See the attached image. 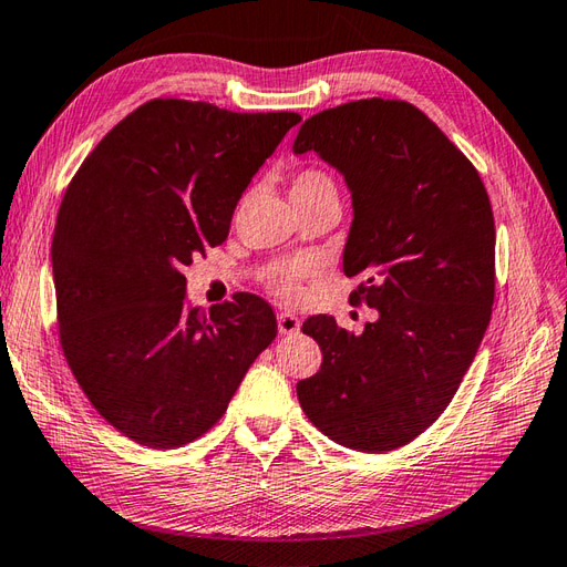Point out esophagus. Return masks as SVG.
Returning a JSON list of instances; mask_svg holds the SVG:
<instances>
[{
	"instance_id": "34e87169",
	"label": "esophagus",
	"mask_w": 567,
	"mask_h": 567,
	"mask_svg": "<svg viewBox=\"0 0 567 567\" xmlns=\"http://www.w3.org/2000/svg\"><path fill=\"white\" fill-rule=\"evenodd\" d=\"M299 328H301V321L297 319L295 313L282 311V313L278 316V331H280L282 336H295V333H299Z\"/></svg>"
}]
</instances>
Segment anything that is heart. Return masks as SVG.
Segmentation results:
<instances>
[{"label": "heart", "instance_id": "obj_1", "mask_svg": "<svg viewBox=\"0 0 567 567\" xmlns=\"http://www.w3.org/2000/svg\"><path fill=\"white\" fill-rule=\"evenodd\" d=\"M319 193H336L333 178L321 168L299 171L292 181V197H307V195H319ZM309 270H313V262H307V260L289 268H278L272 272V287L285 297H295L297 278L301 272H309Z\"/></svg>", "mask_w": 567, "mask_h": 567}]
</instances>
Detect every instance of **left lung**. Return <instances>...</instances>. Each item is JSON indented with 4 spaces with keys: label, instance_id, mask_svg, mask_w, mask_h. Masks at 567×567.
Listing matches in <instances>:
<instances>
[{
    "label": "left lung",
    "instance_id": "1",
    "mask_svg": "<svg viewBox=\"0 0 567 567\" xmlns=\"http://www.w3.org/2000/svg\"><path fill=\"white\" fill-rule=\"evenodd\" d=\"M292 150L343 174L352 195L343 270L362 278L350 301L379 311L360 336L333 316L305 321L323 362L297 384L301 411L348 450H399L450 405L491 323L488 193L462 150L405 101L316 113Z\"/></svg>",
    "mask_w": 567,
    "mask_h": 567
}]
</instances>
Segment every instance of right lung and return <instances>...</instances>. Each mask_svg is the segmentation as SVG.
I'll return each instance as SVG.
<instances>
[{
  "label": "right lung",
  "instance_id": "add662e5",
  "mask_svg": "<svg viewBox=\"0 0 567 567\" xmlns=\"http://www.w3.org/2000/svg\"><path fill=\"white\" fill-rule=\"evenodd\" d=\"M299 113L154 99L79 166L52 236L60 343L91 405L125 437L174 450L227 411L278 336L266 299L186 305L183 268L229 234L241 193Z\"/></svg>",
  "mask_w": 567,
  "mask_h": 567
}]
</instances>
